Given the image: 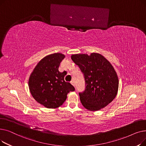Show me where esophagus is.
Segmentation results:
<instances>
[{
  "label": "esophagus",
  "instance_id": "obj_1",
  "mask_svg": "<svg viewBox=\"0 0 146 146\" xmlns=\"http://www.w3.org/2000/svg\"><path fill=\"white\" fill-rule=\"evenodd\" d=\"M70 83H71V84L72 85H73V86H75V83H74V81L73 80H72L71 82H70Z\"/></svg>",
  "mask_w": 146,
  "mask_h": 146
}]
</instances>
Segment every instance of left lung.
<instances>
[{"mask_svg":"<svg viewBox=\"0 0 146 146\" xmlns=\"http://www.w3.org/2000/svg\"><path fill=\"white\" fill-rule=\"evenodd\" d=\"M85 80V90L79 92L80 102L89 111H98L110 104L116 97L119 80L114 68L98 53L72 55Z\"/></svg>","mask_w":146,"mask_h":146,"instance_id":"left-lung-1","label":"left lung"}]
</instances>
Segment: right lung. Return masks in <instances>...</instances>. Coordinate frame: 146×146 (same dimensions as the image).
<instances>
[{"label":"right lung","instance_id":"obj_1","mask_svg":"<svg viewBox=\"0 0 146 146\" xmlns=\"http://www.w3.org/2000/svg\"><path fill=\"white\" fill-rule=\"evenodd\" d=\"M64 57V54L58 52L44 57L29 76L31 94L37 102L47 108H56L62 105L68 93L75 90L70 83L65 82L66 73L58 71Z\"/></svg>","mask_w":146,"mask_h":146}]
</instances>
